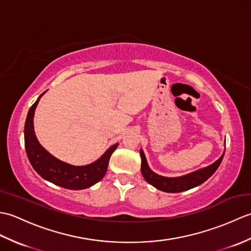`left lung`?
Here are the masks:
<instances>
[{"label":"left lung","instance_id":"8db88e82","mask_svg":"<svg viewBox=\"0 0 251 251\" xmlns=\"http://www.w3.org/2000/svg\"><path fill=\"white\" fill-rule=\"evenodd\" d=\"M140 156H141V173L149 183L152 184L153 186H155L156 189L164 192H168V193H179V192H183L186 190H190L192 188H195V186L205 182L208 178H210L211 176L215 174L218 167L220 166L225 154H222V156L214 164H211L210 166L202 168L201 170H197V172H194L192 174L182 176V177H178V178H167V177H162V176L156 175L155 173H153L150 168H149L145 153H143L142 150H140Z\"/></svg>","mask_w":251,"mask_h":251}]
</instances>
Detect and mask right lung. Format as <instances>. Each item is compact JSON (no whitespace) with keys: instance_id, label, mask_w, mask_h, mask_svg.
I'll list each match as a JSON object with an SVG mask.
<instances>
[{"instance_id":"obj_1","label":"right lung","mask_w":251,"mask_h":251,"mask_svg":"<svg viewBox=\"0 0 251 251\" xmlns=\"http://www.w3.org/2000/svg\"><path fill=\"white\" fill-rule=\"evenodd\" d=\"M44 93L31 105L25 124V148L32 167L42 178L61 188L70 190L89 188L103 178L108 169L109 159L117 148V143L109 148L97 161L86 166H72L52 156L37 141L33 128L34 110Z\"/></svg>"}]
</instances>
